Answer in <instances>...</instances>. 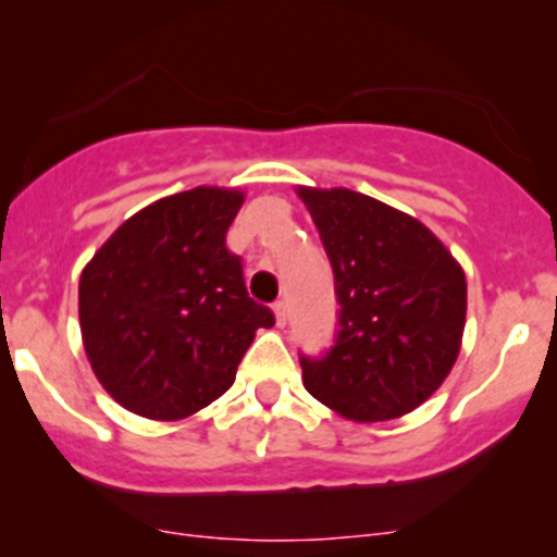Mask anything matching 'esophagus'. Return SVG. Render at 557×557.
<instances>
[{
	"label": "esophagus",
	"mask_w": 557,
	"mask_h": 557,
	"mask_svg": "<svg viewBox=\"0 0 557 557\" xmlns=\"http://www.w3.org/2000/svg\"><path fill=\"white\" fill-rule=\"evenodd\" d=\"M272 311H274V319H277V327H283V324L287 322V304H285V300H274Z\"/></svg>",
	"instance_id": "esophagus-1"
}]
</instances>
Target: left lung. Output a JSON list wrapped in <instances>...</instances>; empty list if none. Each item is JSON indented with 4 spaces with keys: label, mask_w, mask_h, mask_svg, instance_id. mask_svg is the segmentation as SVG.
<instances>
[{
    "label": "left lung",
    "mask_w": 557,
    "mask_h": 557,
    "mask_svg": "<svg viewBox=\"0 0 557 557\" xmlns=\"http://www.w3.org/2000/svg\"><path fill=\"white\" fill-rule=\"evenodd\" d=\"M341 304L335 345L300 356L304 385L354 421L413 411L443 385L466 324V274L430 227L348 188H298Z\"/></svg>",
    "instance_id": "left-lung-1"
}]
</instances>
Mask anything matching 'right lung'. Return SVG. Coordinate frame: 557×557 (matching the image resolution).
Wrapping results in <instances>:
<instances>
[{
	"instance_id": "obj_1",
	"label": "right lung",
	"mask_w": 557,
	"mask_h": 557,
	"mask_svg": "<svg viewBox=\"0 0 557 557\" xmlns=\"http://www.w3.org/2000/svg\"><path fill=\"white\" fill-rule=\"evenodd\" d=\"M240 207V190L209 185L159 198L83 270V348L127 411L159 421L201 411L233 385L257 330L274 324L225 246Z\"/></svg>"
}]
</instances>
